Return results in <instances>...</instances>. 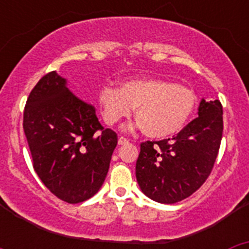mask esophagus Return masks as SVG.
I'll return each mask as SVG.
<instances>
[{
  "label": "esophagus",
  "instance_id": "esophagus-1",
  "mask_svg": "<svg viewBox=\"0 0 249 249\" xmlns=\"http://www.w3.org/2000/svg\"><path fill=\"white\" fill-rule=\"evenodd\" d=\"M126 143H128V140H127L126 137L121 136V137L118 138V144H126Z\"/></svg>",
  "mask_w": 249,
  "mask_h": 249
}]
</instances>
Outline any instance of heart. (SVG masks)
I'll use <instances>...</instances> for the list:
<instances>
[{"label":"heart","mask_w":249,"mask_h":249,"mask_svg":"<svg viewBox=\"0 0 249 249\" xmlns=\"http://www.w3.org/2000/svg\"><path fill=\"white\" fill-rule=\"evenodd\" d=\"M98 101L109 126L128 118L136 107L137 126L153 138L181 131L196 107V96L190 89L160 78H133L124 81L120 89L103 86Z\"/></svg>","instance_id":"b5f03b06"}]
</instances>
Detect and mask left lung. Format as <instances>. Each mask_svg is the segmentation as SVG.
Segmentation results:
<instances>
[{
  "instance_id": "8db88e82",
  "label": "left lung",
  "mask_w": 249,
  "mask_h": 249,
  "mask_svg": "<svg viewBox=\"0 0 249 249\" xmlns=\"http://www.w3.org/2000/svg\"><path fill=\"white\" fill-rule=\"evenodd\" d=\"M223 108L218 100H202L198 117L172 138L141 143L136 177L141 190L160 203L190 197L206 182L218 156Z\"/></svg>"
}]
</instances>
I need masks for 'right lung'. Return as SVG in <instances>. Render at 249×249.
I'll return each mask as SVG.
<instances>
[{"label":"right lung","mask_w":249,"mask_h":249,"mask_svg":"<svg viewBox=\"0 0 249 249\" xmlns=\"http://www.w3.org/2000/svg\"><path fill=\"white\" fill-rule=\"evenodd\" d=\"M35 172L57 198L80 203L105 182L117 133L103 128L94 108L68 91L54 71L37 82L23 111Z\"/></svg>","instance_id":"right-lung-1"}]
</instances>
